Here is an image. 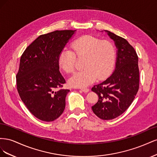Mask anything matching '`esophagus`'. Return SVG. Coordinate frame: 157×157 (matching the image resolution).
Returning a JSON list of instances; mask_svg holds the SVG:
<instances>
[{
    "mask_svg": "<svg viewBox=\"0 0 157 157\" xmlns=\"http://www.w3.org/2000/svg\"><path fill=\"white\" fill-rule=\"evenodd\" d=\"M80 90H81L83 92H88L89 91V89H88V88H80Z\"/></svg>",
    "mask_w": 157,
    "mask_h": 157,
    "instance_id": "esophagus-1",
    "label": "esophagus"
}]
</instances>
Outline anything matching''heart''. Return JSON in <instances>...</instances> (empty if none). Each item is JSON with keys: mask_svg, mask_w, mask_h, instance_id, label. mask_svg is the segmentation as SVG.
Segmentation results:
<instances>
[{"mask_svg": "<svg viewBox=\"0 0 157 157\" xmlns=\"http://www.w3.org/2000/svg\"><path fill=\"white\" fill-rule=\"evenodd\" d=\"M69 50L61 52L58 58L59 67L65 73L74 71L77 59H84L83 69L75 73L69 80L73 87L83 88L96 79L103 80L110 75L115 64L116 50L110 40H101L92 35H84L73 41Z\"/></svg>", "mask_w": 157, "mask_h": 157, "instance_id": "heart-1", "label": "heart"}]
</instances>
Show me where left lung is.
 Instances as JSON below:
<instances>
[{"label":"left lung","mask_w":157,"mask_h":157,"mask_svg":"<svg viewBox=\"0 0 157 157\" xmlns=\"http://www.w3.org/2000/svg\"><path fill=\"white\" fill-rule=\"evenodd\" d=\"M118 49L115 70L92 91L98 101L92 107L95 115L103 120H112L121 115L130 106L140 87L138 57L135 49L124 38L106 31Z\"/></svg>","instance_id":"8db88e82"}]
</instances>
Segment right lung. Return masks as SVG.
Instances as JSON below:
<instances>
[{
    "label": "right lung",
    "mask_w": 157,
    "mask_h": 157,
    "mask_svg": "<svg viewBox=\"0 0 157 157\" xmlns=\"http://www.w3.org/2000/svg\"><path fill=\"white\" fill-rule=\"evenodd\" d=\"M75 31L58 30L40 35L21 56L17 92L28 110L42 121H54L65 109L69 90L62 88L65 80L59 72L58 58Z\"/></svg>",
    "instance_id": "right-lung-1"
}]
</instances>
